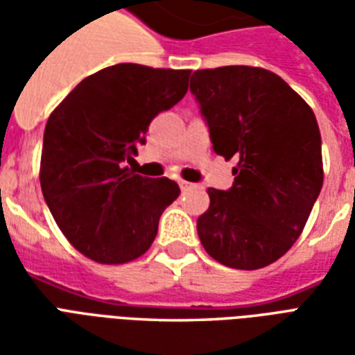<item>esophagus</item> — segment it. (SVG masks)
I'll return each mask as SVG.
<instances>
[{
	"mask_svg": "<svg viewBox=\"0 0 355 355\" xmlns=\"http://www.w3.org/2000/svg\"><path fill=\"white\" fill-rule=\"evenodd\" d=\"M178 186H180V190H190V188H193L192 182H186V180H178Z\"/></svg>",
	"mask_w": 355,
	"mask_h": 355,
	"instance_id": "obj_1",
	"label": "esophagus"
}]
</instances>
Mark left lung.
I'll list each match as a JSON object with an SVG mask.
<instances>
[{
  "label": "left lung",
  "mask_w": 355,
  "mask_h": 355,
  "mask_svg": "<svg viewBox=\"0 0 355 355\" xmlns=\"http://www.w3.org/2000/svg\"><path fill=\"white\" fill-rule=\"evenodd\" d=\"M216 154L236 159L230 190L209 188L198 218L216 262L259 270L289 251L323 186L321 135L312 108L277 73L220 66L192 73Z\"/></svg>",
  "instance_id": "left-lung-1"
}]
</instances>
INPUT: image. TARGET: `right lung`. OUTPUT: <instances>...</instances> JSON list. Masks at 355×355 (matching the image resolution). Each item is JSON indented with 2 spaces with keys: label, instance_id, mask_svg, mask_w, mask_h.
I'll return each instance as SVG.
<instances>
[{
  "label": "right lung",
  "instance_id": "right-lung-1",
  "mask_svg": "<svg viewBox=\"0 0 355 355\" xmlns=\"http://www.w3.org/2000/svg\"><path fill=\"white\" fill-rule=\"evenodd\" d=\"M190 70L108 66L76 85L53 110L43 135L40 182L60 232L81 254L125 264L154 243L159 216L180 188L135 175L150 121L188 91Z\"/></svg>",
  "mask_w": 355,
  "mask_h": 355
}]
</instances>
